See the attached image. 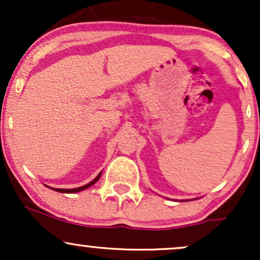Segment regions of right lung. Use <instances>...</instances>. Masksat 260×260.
I'll use <instances>...</instances> for the list:
<instances>
[{
  "instance_id": "1",
  "label": "right lung",
  "mask_w": 260,
  "mask_h": 260,
  "mask_svg": "<svg viewBox=\"0 0 260 260\" xmlns=\"http://www.w3.org/2000/svg\"><path fill=\"white\" fill-rule=\"evenodd\" d=\"M101 174H103V172H100V174L98 175L96 177L94 178V180H92L91 182H89V183L84 184V186H82V187L72 188V189H64V188H52V189L56 190V192H59V193H77V192H80V190H84V189H86V188H89L90 186H92V184L96 183V182L99 181V178L101 177Z\"/></svg>"
}]
</instances>
